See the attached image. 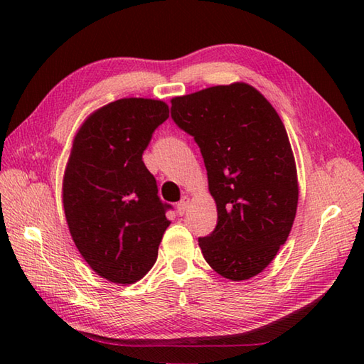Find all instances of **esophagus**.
Returning <instances> with one entry per match:
<instances>
[{"label": "esophagus", "instance_id": "obj_1", "mask_svg": "<svg viewBox=\"0 0 364 364\" xmlns=\"http://www.w3.org/2000/svg\"><path fill=\"white\" fill-rule=\"evenodd\" d=\"M189 202H191V198L188 197V196H184L183 198H181V202L178 203V214L180 215H183L184 213H186V210H188V206H189Z\"/></svg>", "mask_w": 364, "mask_h": 364}]
</instances>
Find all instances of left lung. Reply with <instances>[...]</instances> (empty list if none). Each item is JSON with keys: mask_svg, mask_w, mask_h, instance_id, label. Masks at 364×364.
<instances>
[{"mask_svg": "<svg viewBox=\"0 0 364 364\" xmlns=\"http://www.w3.org/2000/svg\"><path fill=\"white\" fill-rule=\"evenodd\" d=\"M172 119L200 146L218 206V225L198 237L203 257L228 280H249L296 219L297 168L280 115L250 84L233 82L172 98Z\"/></svg>", "mask_w": 364, "mask_h": 364, "instance_id": "8db88e82", "label": "left lung"}]
</instances>
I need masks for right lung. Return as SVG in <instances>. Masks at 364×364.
I'll return each instance as SVG.
<instances>
[{"mask_svg":"<svg viewBox=\"0 0 364 364\" xmlns=\"http://www.w3.org/2000/svg\"><path fill=\"white\" fill-rule=\"evenodd\" d=\"M167 119L161 100L122 98L92 112L73 139L63 181L67 225L92 270L115 284L149 272L170 225V205L142 161Z\"/></svg>","mask_w":364,"mask_h":364,"instance_id":"add662e5","label":"right lung"}]
</instances>
